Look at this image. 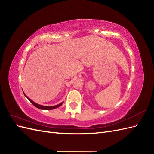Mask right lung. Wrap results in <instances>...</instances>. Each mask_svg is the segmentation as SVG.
<instances>
[{
    "label": "right lung",
    "mask_w": 154,
    "mask_h": 154,
    "mask_svg": "<svg viewBox=\"0 0 154 154\" xmlns=\"http://www.w3.org/2000/svg\"><path fill=\"white\" fill-rule=\"evenodd\" d=\"M24 95H25V96L27 97V98L29 100V101L31 102V103L32 105H33L35 106H36V108H38V109H41V110H53V109L58 108V107L61 106V105H62V103H63V102H62V103H60V104H58V105H54V106H43V105H38V104H37V103H35V102H34L33 101H32L31 100H30V99L29 98V97H27L25 94H24Z\"/></svg>",
    "instance_id": "1"
}]
</instances>
